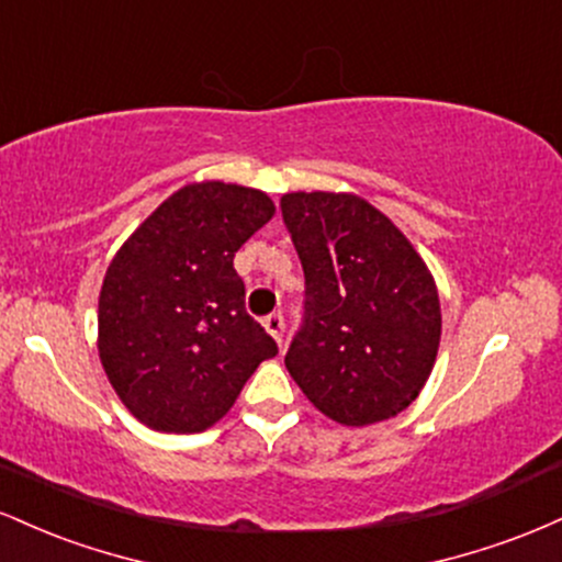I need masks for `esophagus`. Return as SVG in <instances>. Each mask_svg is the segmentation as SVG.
I'll list each match as a JSON object with an SVG mask.
<instances>
[{
    "mask_svg": "<svg viewBox=\"0 0 562 562\" xmlns=\"http://www.w3.org/2000/svg\"><path fill=\"white\" fill-rule=\"evenodd\" d=\"M263 327H267V333L272 335L277 344H282V335H285V317H282V312H272L263 317Z\"/></svg>",
    "mask_w": 562,
    "mask_h": 562,
    "instance_id": "esophagus-1",
    "label": "esophagus"
}]
</instances>
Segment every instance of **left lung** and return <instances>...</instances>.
<instances>
[{
	"label": "left lung",
	"mask_w": 562,
	"mask_h": 562,
	"mask_svg": "<svg viewBox=\"0 0 562 562\" xmlns=\"http://www.w3.org/2000/svg\"><path fill=\"white\" fill-rule=\"evenodd\" d=\"M280 209L306 280L288 372L335 423L389 420L434 370L441 340L434 277L362 198L290 192Z\"/></svg>",
	"instance_id": "8db88e82"
}]
</instances>
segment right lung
I'll list each match as a JSON object with an SVG mask.
<instances>
[{
  "label": "right lung",
  "instance_id": "right-lung-1",
  "mask_svg": "<svg viewBox=\"0 0 562 562\" xmlns=\"http://www.w3.org/2000/svg\"><path fill=\"white\" fill-rule=\"evenodd\" d=\"M274 216L263 192L187 184L158 205L108 267L100 359L139 423L200 434L222 420L277 344L245 312L240 245Z\"/></svg>",
  "mask_w": 562,
  "mask_h": 562
}]
</instances>
